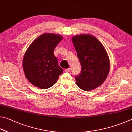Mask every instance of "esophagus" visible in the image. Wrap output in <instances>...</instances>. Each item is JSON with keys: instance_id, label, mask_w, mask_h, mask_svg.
<instances>
[{"instance_id": "1", "label": "esophagus", "mask_w": 132, "mask_h": 132, "mask_svg": "<svg viewBox=\"0 0 132 132\" xmlns=\"http://www.w3.org/2000/svg\"><path fill=\"white\" fill-rule=\"evenodd\" d=\"M65 71L67 72H71V68H67V69H65Z\"/></svg>"}]
</instances>
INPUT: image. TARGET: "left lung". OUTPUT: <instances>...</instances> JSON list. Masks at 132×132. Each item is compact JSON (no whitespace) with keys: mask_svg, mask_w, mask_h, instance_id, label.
<instances>
[{"mask_svg":"<svg viewBox=\"0 0 132 132\" xmlns=\"http://www.w3.org/2000/svg\"><path fill=\"white\" fill-rule=\"evenodd\" d=\"M72 40L81 65L80 74L75 77L78 86L85 91L96 89L109 73L107 53L98 39L90 35L75 36Z\"/></svg>","mask_w":132,"mask_h":132,"instance_id":"8db88e82","label":"left lung"}]
</instances>
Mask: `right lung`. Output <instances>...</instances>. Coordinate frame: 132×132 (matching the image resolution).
<instances>
[{
  "instance_id": "right-lung-1",
  "label": "right lung",
  "mask_w": 132,
  "mask_h": 132,
  "mask_svg": "<svg viewBox=\"0 0 132 132\" xmlns=\"http://www.w3.org/2000/svg\"><path fill=\"white\" fill-rule=\"evenodd\" d=\"M62 36L44 34L28 48L23 59V69L30 83L41 89H48L57 81L63 72L54 55V48Z\"/></svg>"
}]
</instances>
